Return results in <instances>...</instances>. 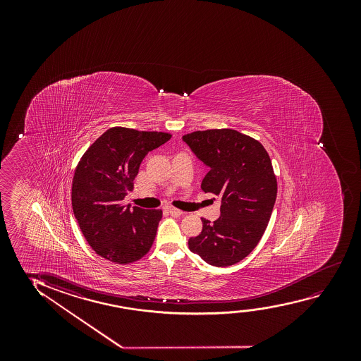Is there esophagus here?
Masks as SVG:
<instances>
[{
  "label": "esophagus",
  "mask_w": 361,
  "mask_h": 361,
  "mask_svg": "<svg viewBox=\"0 0 361 361\" xmlns=\"http://www.w3.org/2000/svg\"><path fill=\"white\" fill-rule=\"evenodd\" d=\"M169 213L173 216V217H180V216H183V211H180L178 208H169Z\"/></svg>",
  "instance_id": "1"
}]
</instances>
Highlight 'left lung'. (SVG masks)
Segmentation results:
<instances>
[{"label":"left lung","instance_id":"1","mask_svg":"<svg viewBox=\"0 0 361 361\" xmlns=\"http://www.w3.org/2000/svg\"><path fill=\"white\" fill-rule=\"evenodd\" d=\"M188 144L209 171L204 192L221 196V217L202 218V232L188 247L213 267H229L247 257L260 242L276 201L277 181L262 144L234 129L185 134Z\"/></svg>","mask_w":361,"mask_h":361}]
</instances>
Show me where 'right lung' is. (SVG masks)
<instances>
[{"instance_id":"obj_1","label":"right lung","mask_w":361,"mask_h":361,"mask_svg":"<svg viewBox=\"0 0 361 361\" xmlns=\"http://www.w3.org/2000/svg\"><path fill=\"white\" fill-rule=\"evenodd\" d=\"M171 134L114 127L96 139L75 169L71 203L90 247L99 257L126 265L150 250L161 209H130L124 196L145 155L166 143Z\"/></svg>"}]
</instances>
